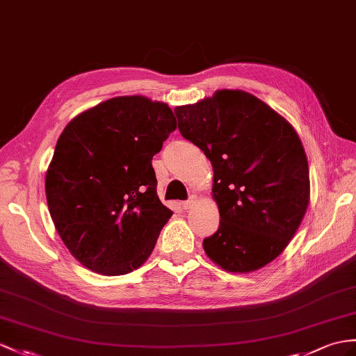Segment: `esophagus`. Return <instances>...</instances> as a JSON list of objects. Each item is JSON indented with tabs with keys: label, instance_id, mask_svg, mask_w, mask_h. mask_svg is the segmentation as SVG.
<instances>
[{
	"label": "esophagus",
	"instance_id": "1",
	"mask_svg": "<svg viewBox=\"0 0 356 356\" xmlns=\"http://www.w3.org/2000/svg\"><path fill=\"white\" fill-rule=\"evenodd\" d=\"M196 201H197V196L192 195L186 202H183V208H184V210H188V208H192L196 204Z\"/></svg>",
	"mask_w": 356,
	"mask_h": 356
}]
</instances>
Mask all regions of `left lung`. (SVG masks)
Here are the masks:
<instances>
[{"label":"left lung","mask_w":356,"mask_h":356,"mask_svg":"<svg viewBox=\"0 0 356 356\" xmlns=\"http://www.w3.org/2000/svg\"><path fill=\"white\" fill-rule=\"evenodd\" d=\"M178 129L213 166L219 229L204 240L214 264L249 273L289 246L309 202V170L296 129L252 93L222 89L175 108Z\"/></svg>","instance_id":"left-lung-1"}]
</instances>
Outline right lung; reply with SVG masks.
Instances as JSON below:
<instances>
[{
  "label": "right lung",
  "mask_w": 356,
  "mask_h": 356,
  "mask_svg": "<svg viewBox=\"0 0 356 356\" xmlns=\"http://www.w3.org/2000/svg\"><path fill=\"white\" fill-rule=\"evenodd\" d=\"M175 128L168 104L133 95L80 113L60 134L45 173L48 210L89 270L125 275L149 258L172 216L151 161Z\"/></svg>",
  "instance_id": "add662e5"
}]
</instances>
